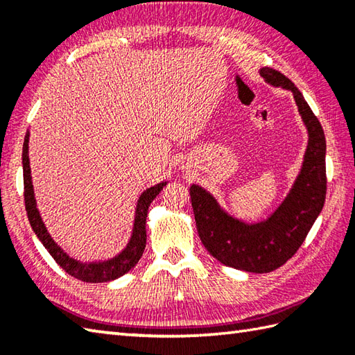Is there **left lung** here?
I'll return each mask as SVG.
<instances>
[{"instance_id": "1", "label": "left lung", "mask_w": 355, "mask_h": 355, "mask_svg": "<svg viewBox=\"0 0 355 355\" xmlns=\"http://www.w3.org/2000/svg\"><path fill=\"white\" fill-rule=\"evenodd\" d=\"M261 76L273 87L290 89L308 130V146L300 173L290 193L268 220L247 224L225 214L202 187L191 186V201L201 243L227 267L270 273L288 261L302 245L327 197V141L319 119L293 82L263 67Z\"/></svg>"}]
</instances>
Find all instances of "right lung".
I'll return each instance as SVG.
<instances>
[{
    "label": "right lung",
    "instance_id": "right-lung-1",
    "mask_svg": "<svg viewBox=\"0 0 355 355\" xmlns=\"http://www.w3.org/2000/svg\"><path fill=\"white\" fill-rule=\"evenodd\" d=\"M22 171H24V202L30 225H32L36 236L40 238L44 247L51 254V258L58 262L70 276L79 279L84 282H108L114 281V279L123 276L128 273L135 263L141 258L143 252L146 247V216L148 209L153 200L157 197L166 182L158 183L153 187H149L140 195L137 201V209H135V220H134V229L130 243L123 248L122 253L117 254L116 258L103 262H89L84 263L76 259L70 258L69 254L64 253V250L59 247L55 241L49 235L47 229L41 220L40 212L36 209V200L33 193V184H32V175H30V162H28V132L26 134L24 145H22Z\"/></svg>",
    "mask_w": 355,
    "mask_h": 355
}]
</instances>
